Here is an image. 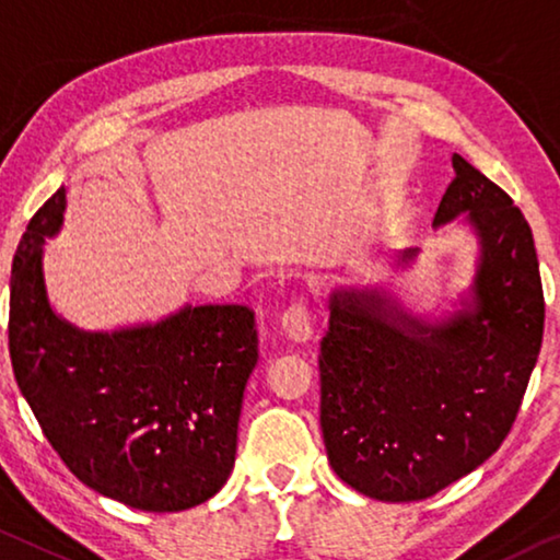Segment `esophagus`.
<instances>
[{
    "mask_svg": "<svg viewBox=\"0 0 560 560\" xmlns=\"http://www.w3.org/2000/svg\"><path fill=\"white\" fill-rule=\"evenodd\" d=\"M282 332L292 338L295 342H305L313 335V325H310V315H307V303L305 298H295L292 303L285 307V313L280 317Z\"/></svg>",
    "mask_w": 560,
    "mask_h": 560,
    "instance_id": "obj_1",
    "label": "esophagus"
}]
</instances>
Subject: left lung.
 Here are the masks:
<instances>
[{"label":"left lung","instance_id":"left-lung-1","mask_svg":"<svg viewBox=\"0 0 560 560\" xmlns=\"http://www.w3.org/2000/svg\"><path fill=\"white\" fill-rule=\"evenodd\" d=\"M453 170L433 225L466 212L476 230L470 303L430 325L388 305L377 290H338L320 340L328 460L350 488L377 501H423L501 448L544 340L530 225L460 154H453Z\"/></svg>","mask_w":560,"mask_h":560}]
</instances>
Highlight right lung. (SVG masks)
<instances>
[{
    "mask_svg": "<svg viewBox=\"0 0 560 560\" xmlns=\"http://www.w3.org/2000/svg\"><path fill=\"white\" fill-rule=\"evenodd\" d=\"M65 187L34 212L10 282L16 385L84 486L140 511L200 505L225 486L243 393L257 363L247 305H187L154 325L84 332L49 307L42 245Z\"/></svg>",
    "mask_w": 560,
    "mask_h": 560,
    "instance_id": "add662e5",
    "label": "right lung"
}]
</instances>
